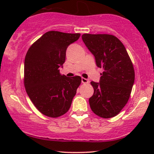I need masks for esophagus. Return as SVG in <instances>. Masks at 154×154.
<instances>
[{"instance_id": "esophagus-1", "label": "esophagus", "mask_w": 154, "mask_h": 154, "mask_svg": "<svg viewBox=\"0 0 154 154\" xmlns=\"http://www.w3.org/2000/svg\"><path fill=\"white\" fill-rule=\"evenodd\" d=\"M81 82H82V83H89L90 81H89V80L86 79H85V78H82Z\"/></svg>"}]
</instances>
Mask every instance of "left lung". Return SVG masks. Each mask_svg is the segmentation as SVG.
<instances>
[{
    "label": "left lung",
    "instance_id": "1",
    "mask_svg": "<svg viewBox=\"0 0 154 154\" xmlns=\"http://www.w3.org/2000/svg\"><path fill=\"white\" fill-rule=\"evenodd\" d=\"M82 39L103 70L99 83L92 81L94 94L89 99L92 111L109 119L121 112L129 100L134 81L132 62L125 46L109 34L84 33Z\"/></svg>",
    "mask_w": 154,
    "mask_h": 154
}]
</instances>
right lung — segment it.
Returning a JSON list of instances; mask_svg holds the SVG:
<instances>
[{
    "instance_id": "right-lung-1",
    "label": "right lung",
    "mask_w": 154,
    "mask_h": 154,
    "mask_svg": "<svg viewBox=\"0 0 154 154\" xmlns=\"http://www.w3.org/2000/svg\"><path fill=\"white\" fill-rule=\"evenodd\" d=\"M81 33L48 31L29 48L24 60V85L33 105L43 115L57 118L66 113L81 83L79 75L67 78L60 67L66 51Z\"/></svg>"
}]
</instances>
